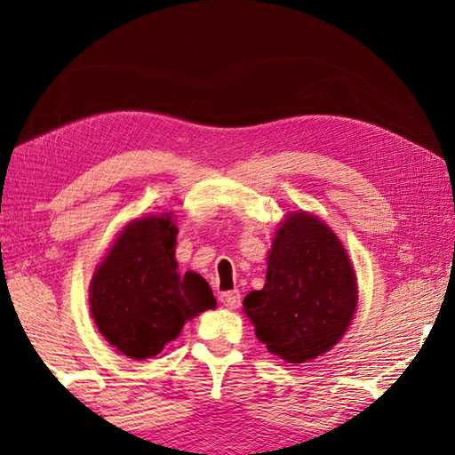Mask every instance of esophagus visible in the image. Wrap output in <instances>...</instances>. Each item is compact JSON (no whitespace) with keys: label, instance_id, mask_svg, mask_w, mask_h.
I'll list each match as a JSON object with an SVG mask.
<instances>
[{"label":"esophagus","instance_id":"esophagus-1","mask_svg":"<svg viewBox=\"0 0 455 455\" xmlns=\"http://www.w3.org/2000/svg\"><path fill=\"white\" fill-rule=\"evenodd\" d=\"M220 303L225 305L227 308H236L238 305H240V293L236 291H225V293H220Z\"/></svg>","mask_w":455,"mask_h":455}]
</instances>
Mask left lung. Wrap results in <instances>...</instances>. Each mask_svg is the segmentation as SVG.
<instances>
[{"label":"left lung","mask_w":455,"mask_h":455,"mask_svg":"<svg viewBox=\"0 0 455 455\" xmlns=\"http://www.w3.org/2000/svg\"><path fill=\"white\" fill-rule=\"evenodd\" d=\"M243 305L258 340L287 363L328 352L357 305L354 267L342 243L316 217L293 212L267 254L264 289L248 293Z\"/></svg>","instance_id":"1"}]
</instances>
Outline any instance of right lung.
I'll use <instances>...</instances> for the list:
<instances>
[{"label": "right lung", "instance_id": "add662e5", "mask_svg": "<svg viewBox=\"0 0 455 455\" xmlns=\"http://www.w3.org/2000/svg\"><path fill=\"white\" fill-rule=\"evenodd\" d=\"M176 235L168 212L132 220L93 274V321L105 340L134 360L160 354L189 318L217 305L205 279L178 269Z\"/></svg>", "mask_w": 455, "mask_h": 455}]
</instances>
